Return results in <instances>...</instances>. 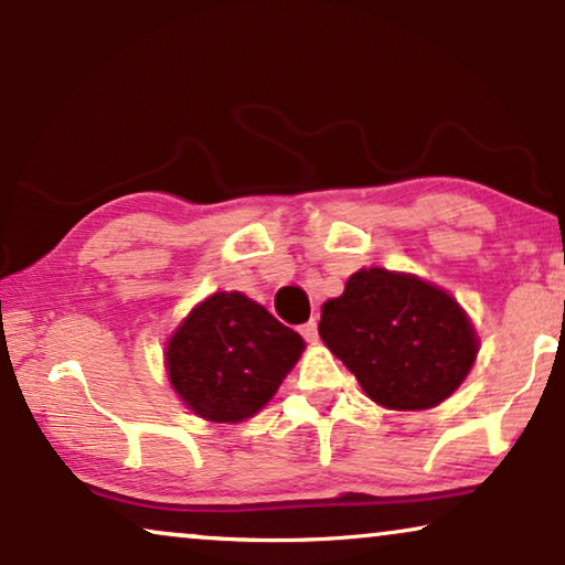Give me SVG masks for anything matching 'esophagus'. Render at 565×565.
<instances>
[{
    "mask_svg": "<svg viewBox=\"0 0 565 565\" xmlns=\"http://www.w3.org/2000/svg\"><path fill=\"white\" fill-rule=\"evenodd\" d=\"M300 334L306 337V342H316V339H319V323H316V319H311L308 323H303V327H300Z\"/></svg>",
    "mask_w": 565,
    "mask_h": 565,
    "instance_id": "esophagus-1",
    "label": "esophagus"
}]
</instances>
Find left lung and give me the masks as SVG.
I'll return each instance as SVG.
<instances>
[{"label": "left lung", "mask_w": 565, "mask_h": 565, "mask_svg": "<svg viewBox=\"0 0 565 565\" xmlns=\"http://www.w3.org/2000/svg\"><path fill=\"white\" fill-rule=\"evenodd\" d=\"M319 334L367 398L393 412L443 404L478 354L476 327L450 292L383 267H362L321 306Z\"/></svg>", "instance_id": "left-lung-1"}]
</instances>
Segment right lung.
Masks as SVG:
<instances>
[{
    "mask_svg": "<svg viewBox=\"0 0 565 565\" xmlns=\"http://www.w3.org/2000/svg\"><path fill=\"white\" fill-rule=\"evenodd\" d=\"M306 350L244 292L221 290L184 316L169 337L164 367L182 404L200 419L236 424L262 412Z\"/></svg>",
    "mask_w": 565,
    "mask_h": 565,
    "instance_id": "1",
    "label": "right lung"
}]
</instances>
